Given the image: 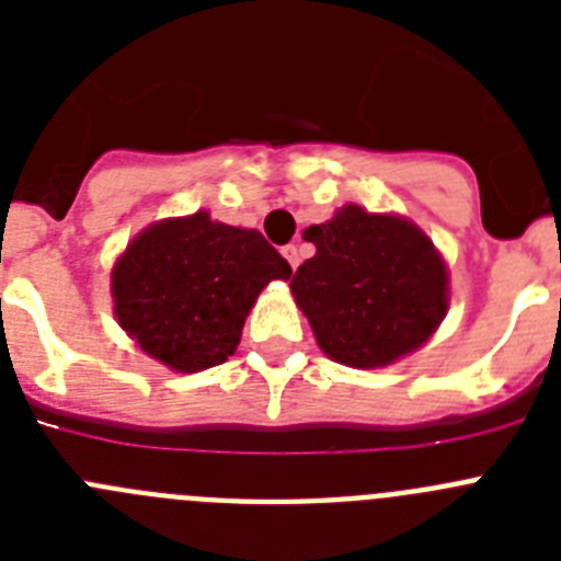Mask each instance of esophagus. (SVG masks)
<instances>
[{
  "mask_svg": "<svg viewBox=\"0 0 561 561\" xmlns=\"http://www.w3.org/2000/svg\"><path fill=\"white\" fill-rule=\"evenodd\" d=\"M280 252H284V257H286V261H289L291 270H297V264H300V252H297V247L289 244V247H284V250H280Z\"/></svg>",
  "mask_w": 561,
  "mask_h": 561,
  "instance_id": "esophagus-1",
  "label": "esophagus"
}]
</instances>
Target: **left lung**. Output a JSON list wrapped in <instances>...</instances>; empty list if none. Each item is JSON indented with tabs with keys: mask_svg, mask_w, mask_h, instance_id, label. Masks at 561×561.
Segmentation results:
<instances>
[{
	"mask_svg": "<svg viewBox=\"0 0 561 561\" xmlns=\"http://www.w3.org/2000/svg\"><path fill=\"white\" fill-rule=\"evenodd\" d=\"M304 238L317 252L289 286L334 362L385 368L421 348L447 314V264L413 221L345 205Z\"/></svg>",
	"mask_w": 561,
	"mask_h": 561,
	"instance_id": "obj_1",
	"label": "left lung"
}]
</instances>
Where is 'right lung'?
<instances>
[{
    "label": "right lung",
    "mask_w": 561,
    "mask_h": 561,
    "mask_svg": "<svg viewBox=\"0 0 561 561\" xmlns=\"http://www.w3.org/2000/svg\"><path fill=\"white\" fill-rule=\"evenodd\" d=\"M289 275L286 257L257 230L221 225L205 210L162 219L114 264V317L148 356L199 374L236 354L261 289Z\"/></svg>",
    "instance_id": "obj_1"
}]
</instances>
